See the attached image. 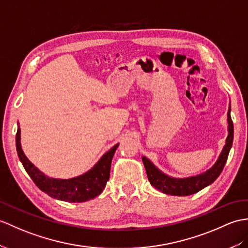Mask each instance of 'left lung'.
I'll return each instance as SVG.
<instances>
[{"label":"left lung","instance_id":"8db88e82","mask_svg":"<svg viewBox=\"0 0 248 248\" xmlns=\"http://www.w3.org/2000/svg\"><path fill=\"white\" fill-rule=\"evenodd\" d=\"M227 117H228V136L226 138V143L225 146H224V149L220 155V157L217 159V162L215 164V166L212 167L211 169L206 171L205 173L201 175L178 180V178L169 177L166 174L162 173V172H160L156 167L150 162V160L146 157H142V163L145 165L148 180L151 183V185L154 188L159 190V191H162L166 194L185 197V195L197 193L200 191V190H202L203 188L214 183L218 177V175L221 174V172L228 158L230 148L232 146L233 124L232 120V116H230V107L227 113Z\"/></svg>","mask_w":248,"mask_h":248}]
</instances>
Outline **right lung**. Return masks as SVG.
Listing matches in <instances>:
<instances>
[{
	"instance_id": "1",
	"label": "right lung",
	"mask_w": 248,
	"mask_h": 248,
	"mask_svg": "<svg viewBox=\"0 0 248 248\" xmlns=\"http://www.w3.org/2000/svg\"><path fill=\"white\" fill-rule=\"evenodd\" d=\"M16 147L18 156L24 169L31 176L37 187L47 193L49 197L64 201V202L76 203L85 202L99 195L106 188L107 182L110 178L111 163L118 145H115L100 158L93 169L85 174L71 178V180H55L43 174L34 167L23 153L20 143V128L16 134Z\"/></svg>"
}]
</instances>
